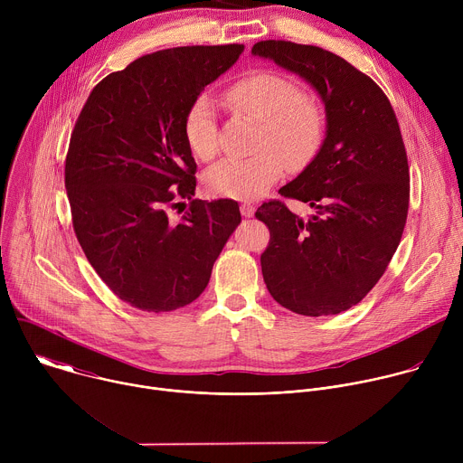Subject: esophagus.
I'll return each mask as SVG.
<instances>
[{"mask_svg":"<svg viewBox=\"0 0 463 463\" xmlns=\"http://www.w3.org/2000/svg\"><path fill=\"white\" fill-rule=\"evenodd\" d=\"M240 211H241V216H245V218L254 216V207H252L250 203H243V205L240 207Z\"/></svg>","mask_w":463,"mask_h":463,"instance_id":"1","label":"esophagus"}]
</instances>
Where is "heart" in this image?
Returning a JSON list of instances; mask_svg holds the SVG:
<instances>
[{"mask_svg": "<svg viewBox=\"0 0 463 463\" xmlns=\"http://www.w3.org/2000/svg\"><path fill=\"white\" fill-rule=\"evenodd\" d=\"M229 104L240 115L258 122L252 141L254 156L223 159L203 175L211 195L229 200H256L289 170H302L318 152L326 117L322 106L304 97L289 79L260 71L234 82L227 91ZM184 141L192 156L211 161L218 154V117L209 95L188 106L183 120Z\"/></svg>", "mask_w": 463, "mask_h": 463, "instance_id": "1", "label": "heart"}]
</instances>
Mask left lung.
I'll return each mask as SVG.
<instances>
[{"label": "left lung", "instance_id": "8db88e82", "mask_svg": "<svg viewBox=\"0 0 463 463\" xmlns=\"http://www.w3.org/2000/svg\"><path fill=\"white\" fill-rule=\"evenodd\" d=\"M252 54L311 84L326 111L318 154L279 190L317 214L302 220L279 200L254 214L271 232L263 282L293 313L337 315L368 295L402 241L411 197L402 129L383 90L345 58L284 40L258 42Z\"/></svg>", "mask_w": 463, "mask_h": 463}]
</instances>
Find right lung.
I'll list each match as a JSON object with an SVG mask.
<instances>
[{
    "instance_id": "right-lung-1",
    "label": "right lung",
    "mask_w": 463,
    "mask_h": 463,
    "mask_svg": "<svg viewBox=\"0 0 463 463\" xmlns=\"http://www.w3.org/2000/svg\"><path fill=\"white\" fill-rule=\"evenodd\" d=\"M243 45H188L145 54L90 93L65 157L77 240L104 284L143 311L200 297L241 222L234 200H192L195 161L183 120L194 99L232 68ZM191 207L181 222L167 209Z\"/></svg>"
}]
</instances>
